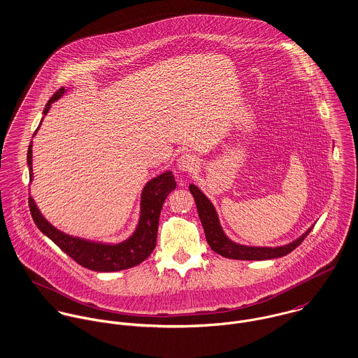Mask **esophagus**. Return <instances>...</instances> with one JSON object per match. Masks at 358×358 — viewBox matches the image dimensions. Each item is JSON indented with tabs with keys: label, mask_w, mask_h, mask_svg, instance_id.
Wrapping results in <instances>:
<instances>
[{
	"label": "esophagus",
	"mask_w": 358,
	"mask_h": 358,
	"mask_svg": "<svg viewBox=\"0 0 358 358\" xmlns=\"http://www.w3.org/2000/svg\"><path fill=\"white\" fill-rule=\"evenodd\" d=\"M199 166V159L193 154H182L178 159V168L183 172H193Z\"/></svg>",
	"instance_id": "obj_1"
}]
</instances>
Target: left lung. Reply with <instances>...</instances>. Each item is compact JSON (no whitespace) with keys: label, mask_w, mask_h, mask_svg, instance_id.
Wrapping results in <instances>:
<instances>
[{"label":"left lung","mask_w":358,"mask_h":358,"mask_svg":"<svg viewBox=\"0 0 358 358\" xmlns=\"http://www.w3.org/2000/svg\"><path fill=\"white\" fill-rule=\"evenodd\" d=\"M189 189H190V193L193 194L194 201L197 205L199 216H200V220L204 227L206 243L209 244V247L212 248L213 252H216L223 257L238 259V260H266V259H275V257L288 255L289 252H292L296 247H299L302 244V241L306 238L307 234L313 230V227H310L302 237H299L298 240H295L291 244L284 245V247L262 248V247L238 245V244L233 243L231 240H229L226 237V234L223 233V230L219 224L216 210H215L213 205L210 204V201L203 194V192L199 187H196L194 185H190Z\"/></svg>","instance_id":"obj_1"}]
</instances>
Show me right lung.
Returning a JSON list of instances; mask_svg holds the SVG:
<instances>
[{
  "label": "right lung",
  "mask_w": 358,
  "mask_h": 358,
  "mask_svg": "<svg viewBox=\"0 0 358 358\" xmlns=\"http://www.w3.org/2000/svg\"><path fill=\"white\" fill-rule=\"evenodd\" d=\"M64 94V88H60L52 95L51 99L44 108V115L50 111L52 103L57 101ZM40 128V127H38ZM37 128V129H38ZM37 132V131H36ZM31 143L27 150V164L30 169V182L33 179L31 171ZM176 187L175 178L171 171L161 173L152 179L142 192L141 200V219L139 224L128 240L124 243L110 245L87 241L78 237H71L62 233L41 215L37 205L29 197V208L37 227L73 260L85 268L94 271H118L134 267L146 260L153 252L157 241V230L161 208L168 194Z\"/></svg>",
  "instance_id": "right-lung-1"
}]
</instances>
